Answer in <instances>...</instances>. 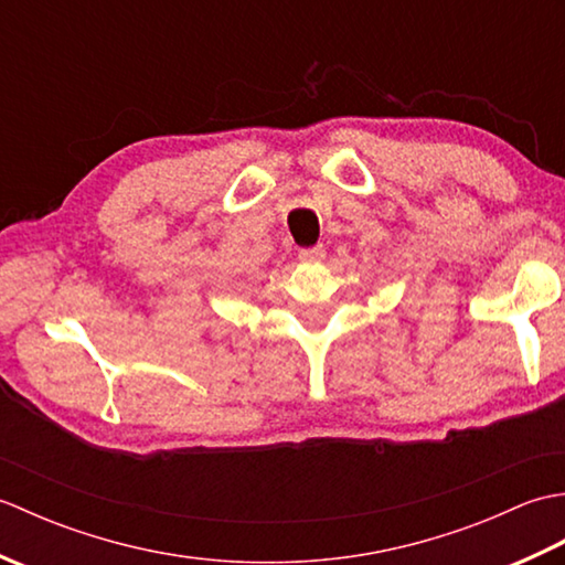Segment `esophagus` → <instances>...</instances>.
<instances>
[{
	"label": "esophagus",
	"instance_id": "obj_1",
	"mask_svg": "<svg viewBox=\"0 0 565 565\" xmlns=\"http://www.w3.org/2000/svg\"><path fill=\"white\" fill-rule=\"evenodd\" d=\"M322 257H326V247H322V245L298 252V259H301V262H320Z\"/></svg>",
	"mask_w": 565,
	"mask_h": 565
}]
</instances>
